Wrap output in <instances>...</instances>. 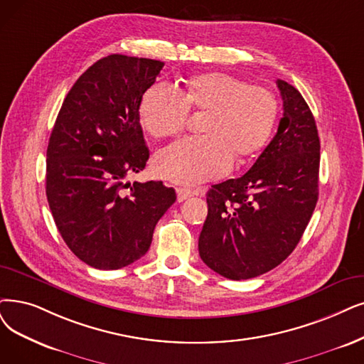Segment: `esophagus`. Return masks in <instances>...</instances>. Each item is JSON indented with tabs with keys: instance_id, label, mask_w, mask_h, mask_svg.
I'll return each mask as SVG.
<instances>
[{
	"instance_id": "obj_1",
	"label": "esophagus",
	"mask_w": 364,
	"mask_h": 364,
	"mask_svg": "<svg viewBox=\"0 0 364 364\" xmlns=\"http://www.w3.org/2000/svg\"><path fill=\"white\" fill-rule=\"evenodd\" d=\"M176 193H178V201H185L186 198H190L191 196L197 194L193 190H188V188H178Z\"/></svg>"
}]
</instances>
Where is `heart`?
I'll use <instances>...</instances> for the list:
<instances>
[{
	"label": "heart",
	"instance_id": "obj_1",
	"mask_svg": "<svg viewBox=\"0 0 364 364\" xmlns=\"http://www.w3.org/2000/svg\"><path fill=\"white\" fill-rule=\"evenodd\" d=\"M190 109L206 113L205 136L174 143L155 156L159 178L178 183H200L220 178L232 155L242 159L264 146L274 125L278 103L266 86L250 85L227 73H205L193 77L179 92L168 83H155L143 94L141 127L156 139L183 132Z\"/></svg>",
	"mask_w": 364,
	"mask_h": 364
}]
</instances>
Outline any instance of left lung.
Returning a JSON list of instances; mask_svg holds the SVG:
<instances>
[{"mask_svg":"<svg viewBox=\"0 0 364 364\" xmlns=\"http://www.w3.org/2000/svg\"><path fill=\"white\" fill-rule=\"evenodd\" d=\"M284 114L267 148L242 178L212 185L198 252L228 279L263 274L294 251L318 200L319 137L293 85L278 79Z\"/></svg>","mask_w":364,"mask_h":364,"instance_id":"obj_1","label":"left lung"}]
</instances>
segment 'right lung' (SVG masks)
<instances>
[{"mask_svg":"<svg viewBox=\"0 0 364 364\" xmlns=\"http://www.w3.org/2000/svg\"><path fill=\"white\" fill-rule=\"evenodd\" d=\"M164 63L101 58L73 85L46 152V196L71 252L116 270L148 252L156 223L176 201L163 182H127L146 166L139 107Z\"/></svg>","mask_w":364,"mask_h":364,"instance_id":"right-lung-1","label":"right lung"}]
</instances>
